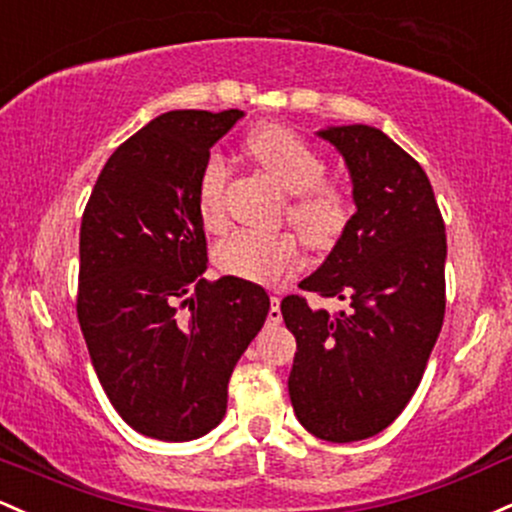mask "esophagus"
Wrapping results in <instances>:
<instances>
[{
    "label": "esophagus",
    "instance_id": "1",
    "mask_svg": "<svg viewBox=\"0 0 512 512\" xmlns=\"http://www.w3.org/2000/svg\"><path fill=\"white\" fill-rule=\"evenodd\" d=\"M272 306H269V316H267V323L269 325H277L282 323V308H279V303H282V299L279 296H272Z\"/></svg>",
    "mask_w": 512,
    "mask_h": 512
}]
</instances>
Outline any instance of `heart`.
Instances as JSON below:
<instances>
[{"mask_svg": "<svg viewBox=\"0 0 512 512\" xmlns=\"http://www.w3.org/2000/svg\"><path fill=\"white\" fill-rule=\"evenodd\" d=\"M247 150L269 172V177L291 194L286 216L313 247H333L350 223L352 206L347 194L325 182V160L308 140L284 126L257 128ZM230 179L228 160L221 153L206 157L196 182V213L206 230H218L226 221L223 196ZM213 260L221 272L247 282L277 284L301 267V240L289 230L260 233L233 230L216 245Z\"/></svg>", "mask_w": 512, "mask_h": 512, "instance_id": "1", "label": "heart"}]
</instances>
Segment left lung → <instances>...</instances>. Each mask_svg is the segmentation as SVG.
Listing matches in <instances>:
<instances>
[{"label": "left lung", "mask_w": 512, "mask_h": 512, "mask_svg": "<svg viewBox=\"0 0 512 512\" xmlns=\"http://www.w3.org/2000/svg\"><path fill=\"white\" fill-rule=\"evenodd\" d=\"M318 136L345 157L357 211L299 286L350 306L282 301L296 338L289 396L311 435L357 442L389 428L423 379L445 318L447 235L428 174L386 133L357 123Z\"/></svg>", "instance_id": "left-lung-1"}]
</instances>
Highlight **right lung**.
Wrapping results in <instances>:
<instances>
[{
	"mask_svg": "<svg viewBox=\"0 0 512 512\" xmlns=\"http://www.w3.org/2000/svg\"><path fill=\"white\" fill-rule=\"evenodd\" d=\"M243 111H167L106 160L80 228L77 318L101 389L140 435L187 442L226 415L269 313L262 286L204 279L196 182Z\"/></svg>",
	"mask_w": 512,
	"mask_h": 512,
	"instance_id": "obj_1",
	"label": "right lung"
}]
</instances>
